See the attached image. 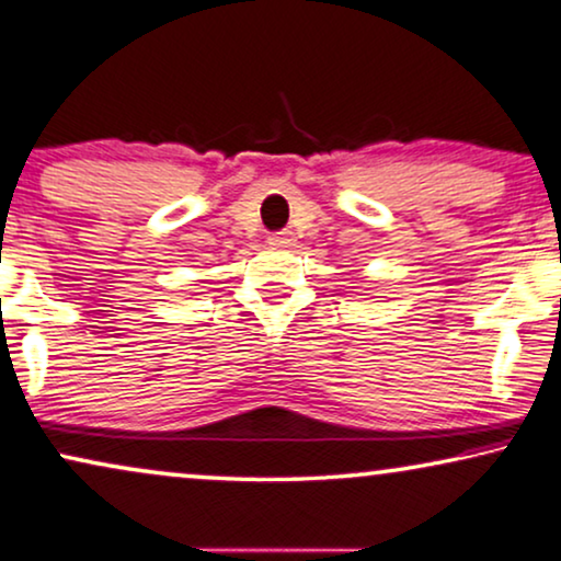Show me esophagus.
Returning <instances> with one entry per match:
<instances>
[{"label": "esophagus", "instance_id": "obj_1", "mask_svg": "<svg viewBox=\"0 0 561 561\" xmlns=\"http://www.w3.org/2000/svg\"><path fill=\"white\" fill-rule=\"evenodd\" d=\"M267 244L275 247V250H288V247L296 244V237L294 231H278V234H273L267 239Z\"/></svg>", "mask_w": 561, "mask_h": 561}]
</instances>
